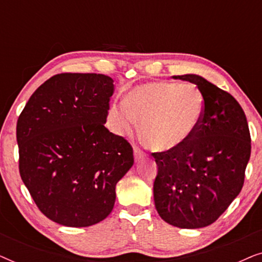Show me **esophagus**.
<instances>
[{"mask_svg": "<svg viewBox=\"0 0 262 262\" xmlns=\"http://www.w3.org/2000/svg\"><path fill=\"white\" fill-rule=\"evenodd\" d=\"M134 155H135V160L139 161V160H142L143 157H144V152H143L142 150H139L138 148H135L134 149Z\"/></svg>", "mask_w": 262, "mask_h": 262, "instance_id": "esophagus-1", "label": "esophagus"}]
</instances>
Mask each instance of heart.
<instances>
[{
	"label": "heart",
	"instance_id": "obj_1",
	"mask_svg": "<svg viewBox=\"0 0 262 262\" xmlns=\"http://www.w3.org/2000/svg\"><path fill=\"white\" fill-rule=\"evenodd\" d=\"M205 108V98L195 84L150 82L132 89L126 103H114L108 121L118 135L132 134L138 121L139 134L150 148L170 152L195 135Z\"/></svg>",
	"mask_w": 262,
	"mask_h": 262
}]
</instances>
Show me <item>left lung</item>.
Masks as SVG:
<instances>
[{"instance_id": "left-lung-1", "label": "left lung", "mask_w": 262, "mask_h": 262, "mask_svg": "<svg viewBox=\"0 0 262 262\" xmlns=\"http://www.w3.org/2000/svg\"><path fill=\"white\" fill-rule=\"evenodd\" d=\"M194 83L206 102L202 125L180 149L154 152L159 171L154 200L160 217L181 229L212 224L241 192L250 157L246 114L235 98L194 74L173 76Z\"/></svg>"}]
</instances>
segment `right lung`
I'll return each instance as SVG.
<instances>
[{"mask_svg":"<svg viewBox=\"0 0 262 262\" xmlns=\"http://www.w3.org/2000/svg\"><path fill=\"white\" fill-rule=\"evenodd\" d=\"M113 91L102 74L55 75L17 119L21 179L39 210L60 225L105 220L118 181L134 164L130 143L105 127Z\"/></svg>","mask_w":262,"mask_h":262,"instance_id":"1","label":"right lung"}]
</instances>
